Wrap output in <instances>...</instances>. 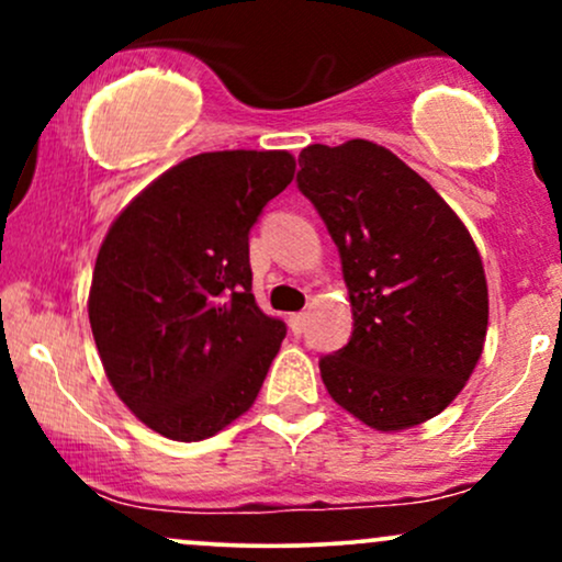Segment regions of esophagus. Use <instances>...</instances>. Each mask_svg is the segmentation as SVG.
Wrapping results in <instances>:
<instances>
[{
  "label": "esophagus",
  "mask_w": 562,
  "mask_h": 562,
  "mask_svg": "<svg viewBox=\"0 0 562 562\" xmlns=\"http://www.w3.org/2000/svg\"><path fill=\"white\" fill-rule=\"evenodd\" d=\"M288 325H290V333H293V335H301L303 330H306V314H303V312H299V314H290Z\"/></svg>",
  "instance_id": "34e87169"
}]
</instances>
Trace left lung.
Listing matches in <instances>:
<instances>
[{
    "label": "left lung",
    "instance_id": "8db88e82",
    "mask_svg": "<svg viewBox=\"0 0 562 562\" xmlns=\"http://www.w3.org/2000/svg\"><path fill=\"white\" fill-rule=\"evenodd\" d=\"M299 190L338 245L351 340L319 359L330 396L375 430L420 425L479 364L488 290L473 237L402 158L367 139L308 145Z\"/></svg>",
    "mask_w": 562,
    "mask_h": 562
}]
</instances>
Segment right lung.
I'll return each instance as SVG.
<instances>
[{
    "instance_id": "obj_1",
    "label": "right lung",
    "mask_w": 562,
    "mask_h": 562,
    "mask_svg": "<svg viewBox=\"0 0 562 562\" xmlns=\"http://www.w3.org/2000/svg\"><path fill=\"white\" fill-rule=\"evenodd\" d=\"M285 150L200 153L139 192L97 254L89 325L111 385L171 441L250 409L285 338L259 308L248 235L293 182Z\"/></svg>"
}]
</instances>
